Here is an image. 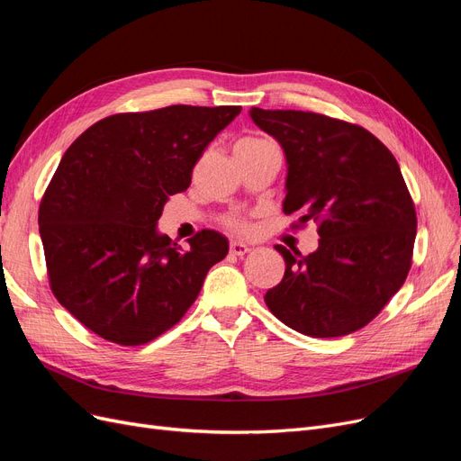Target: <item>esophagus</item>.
<instances>
[{
	"label": "esophagus",
	"mask_w": 461,
	"mask_h": 461,
	"mask_svg": "<svg viewBox=\"0 0 461 461\" xmlns=\"http://www.w3.org/2000/svg\"><path fill=\"white\" fill-rule=\"evenodd\" d=\"M249 250H250L249 245H245L241 241H231L230 243V252H231V255H235V257H243V255H247Z\"/></svg>",
	"instance_id": "34e87169"
}]
</instances>
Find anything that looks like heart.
Returning a JSON list of instances; mask_svg holds the SVG:
<instances>
[{
  "label": "heart",
  "instance_id": "b5f03b06",
  "mask_svg": "<svg viewBox=\"0 0 461 461\" xmlns=\"http://www.w3.org/2000/svg\"><path fill=\"white\" fill-rule=\"evenodd\" d=\"M257 143H264V140H260V138H243L240 141V145H257ZM228 226L231 230H235V231H247L249 230V224H247L245 220H241V218H230L228 220Z\"/></svg>",
  "mask_w": 461,
  "mask_h": 461
}]
</instances>
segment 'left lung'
<instances>
[{
	"mask_svg": "<svg viewBox=\"0 0 461 461\" xmlns=\"http://www.w3.org/2000/svg\"><path fill=\"white\" fill-rule=\"evenodd\" d=\"M287 160L285 214L316 221L308 257L276 245L285 276L264 301L308 337H343L374 320L406 281L415 241L413 201L393 153L374 133L304 111H249Z\"/></svg>",
	"mask_w": 461,
	"mask_h": 461,
	"instance_id": "left-lung-1",
	"label": "left lung"
}]
</instances>
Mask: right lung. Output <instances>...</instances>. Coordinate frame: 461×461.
<instances>
[{
    "instance_id": "add662e5",
    "label": "right lung",
    "mask_w": 461,
    "mask_h": 461,
    "mask_svg": "<svg viewBox=\"0 0 461 461\" xmlns=\"http://www.w3.org/2000/svg\"><path fill=\"white\" fill-rule=\"evenodd\" d=\"M241 107L170 105L103 118L74 141L51 177L38 224L50 285L87 330L122 347L184 318L230 243L203 230L182 249L157 221Z\"/></svg>"
}]
</instances>
